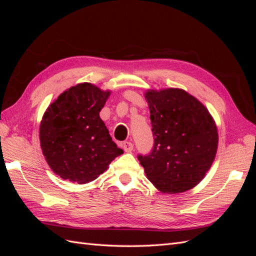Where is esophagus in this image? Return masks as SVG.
I'll use <instances>...</instances> for the list:
<instances>
[{
    "label": "esophagus",
    "mask_w": 256,
    "mask_h": 256,
    "mask_svg": "<svg viewBox=\"0 0 256 256\" xmlns=\"http://www.w3.org/2000/svg\"><path fill=\"white\" fill-rule=\"evenodd\" d=\"M122 146L124 150L127 152H131V150H134V144L131 143V142H124V143L122 144Z\"/></svg>",
    "instance_id": "1"
}]
</instances>
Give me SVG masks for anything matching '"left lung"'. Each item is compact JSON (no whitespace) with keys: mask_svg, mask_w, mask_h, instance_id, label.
Wrapping results in <instances>:
<instances>
[{"mask_svg":"<svg viewBox=\"0 0 256 256\" xmlns=\"http://www.w3.org/2000/svg\"><path fill=\"white\" fill-rule=\"evenodd\" d=\"M154 148L138 154L148 180L162 193L192 189L210 168L218 129L207 108L182 88L147 90Z\"/></svg>","mask_w":256,"mask_h":256,"instance_id":"1","label":"left lung"}]
</instances>
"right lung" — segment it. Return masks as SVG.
<instances>
[{
    "label": "right lung",
    "instance_id": "obj_1",
    "mask_svg": "<svg viewBox=\"0 0 256 256\" xmlns=\"http://www.w3.org/2000/svg\"><path fill=\"white\" fill-rule=\"evenodd\" d=\"M110 94L92 83H79L46 110L40 127L42 150L63 180L80 184L95 180L124 152L99 116Z\"/></svg>",
    "mask_w": 256,
    "mask_h": 256
}]
</instances>
